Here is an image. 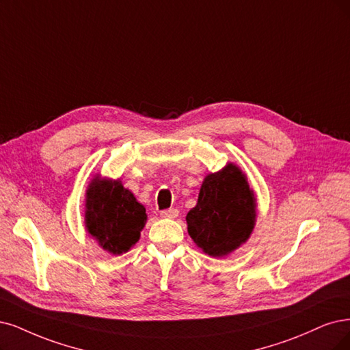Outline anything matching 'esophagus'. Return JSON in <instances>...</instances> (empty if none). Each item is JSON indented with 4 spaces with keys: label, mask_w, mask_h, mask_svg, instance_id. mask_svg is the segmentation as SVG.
<instances>
[{
    "label": "esophagus",
    "mask_w": 350,
    "mask_h": 350,
    "mask_svg": "<svg viewBox=\"0 0 350 350\" xmlns=\"http://www.w3.org/2000/svg\"><path fill=\"white\" fill-rule=\"evenodd\" d=\"M163 217H168V219H174L178 216V211L177 209H165L161 212Z\"/></svg>",
    "instance_id": "34e87169"
}]
</instances>
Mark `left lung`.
Instances as JSON below:
<instances>
[{"label":"left lung","mask_w":350,"mask_h":350,"mask_svg":"<svg viewBox=\"0 0 350 350\" xmlns=\"http://www.w3.org/2000/svg\"><path fill=\"white\" fill-rule=\"evenodd\" d=\"M255 216L254 191L239 168L228 164L204 178L198 204L186 221L199 248L211 256H224L250 238Z\"/></svg>","instance_id":"1"}]
</instances>
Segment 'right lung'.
Here are the masks:
<instances>
[{"instance_id":"obj_1","label":"right lung","mask_w":350,"mask_h":350,"mask_svg":"<svg viewBox=\"0 0 350 350\" xmlns=\"http://www.w3.org/2000/svg\"><path fill=\"white\" fill-rule=\"evenodd\" d=\"M147 221L146 208L120 180L90 183L86 193V229L103 250L122 254L135 245Z\"/></svg>"}]
</instances>
